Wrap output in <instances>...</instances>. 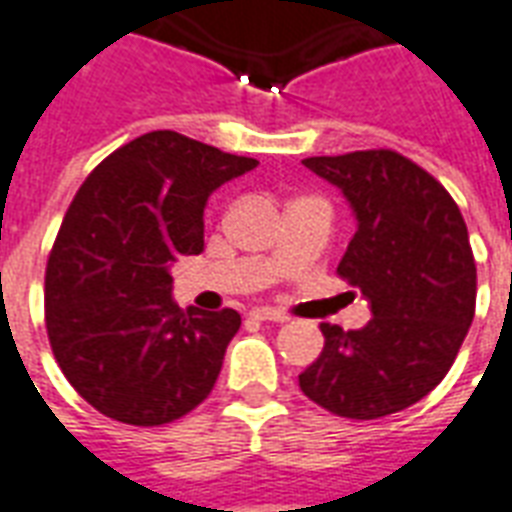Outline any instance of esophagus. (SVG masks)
I'll use <instances>...</instances> for the list:
<instances>
[{"instance_id": "1", "label": "esophagus", "mask_w": 512, "mask_h": 512, "mask_svg": "<svg viewBox=\"0 0 512 512\" xmlns=\"http://www.w3.org/2000/svg\"><path fill=\"white\" fill-rule=\"evenodd\" d=\"M252 318H257V321H271V323L288 321V315H285V312L271 310V307H257V310H252Z\"/></svg>"}]
</instances>
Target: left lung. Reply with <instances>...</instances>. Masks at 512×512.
<instances>
[{
    "instance_id": "left-lung-1",
    "label": "left lung",
    "mask_w": 512,
    "mask_h": 512,
    "mask_svg": "<svg viewBox=\"0 0 512 512\" xmlns=\"http://www.w3.org/2000/svg\"><path fill=\"white\" fill-rule=\"evenodd\" d=\"M351 202L356 233L337 274L373 318L343 332L321 323L323 351L299 376L337 417L378 419L428 395L474 318L477 268L458 205L439 180L395 150L304 158Z\"/></svg>"
}]
</instances>
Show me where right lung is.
I'll return each mask as SVG.
<instances>
[{"mask_svg":"<svg viewBox=\"0 0 512 512\" xmlns=\"http://www.w3.org/2000/svg\"><path fill=\"white\" fill-rule=\"evenodd\" d=\"M255 167L150 131L76 191L46 263V332L65 378L104 417L156 428L211 395L241 315L180 310L169 266L200 255L208 197Z\"/></svg>","mask_w":512,"mask_h":512,"instance_id":"1","label":"right lung"}]
</instances>
